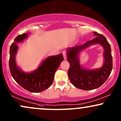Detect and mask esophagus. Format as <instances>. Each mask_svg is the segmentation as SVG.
<instances>
[{
    "label": "esophagus",
    "mask_w": 121,
    "mask_h": 121,
    "mask_svg": "<svg viewBox=\"0 0 121 121\" xmlns=\"http://www.w3.org/2000/svg\"><path fill=\"white\" fill-rule=\"evenodd\" d=\"M62 54H63L64 59H66V52L65 51H62Z\"/></svg>",
    "instance_id": "esophagus-1"
}]
</instances>
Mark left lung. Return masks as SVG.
Here are the masks:
<instances>
[{
	"label": "left lung",
	"mask_w": 121,
	"mask_h": 121,
	"mask_svg": "<svg viewBox=\"0 0 121 121\" xmlns=\"http://www.w3.org/2000/svg\"><path fill=\"white\" fill-rule=\"evenodd\" d=\"M96 38L87 41L81 45L69 48L67 51V60L70 67L68 76L71 82L77 88L83 90H91L99 88L105 82L112 70V56L110 44L104 35L94 32ZM93 43H100L104 48L105 62L99 69L88 70L81 67L78 54L80 51Z\"/></svg>",
	"instance_id": "left-lung-1"
}]
</instances>
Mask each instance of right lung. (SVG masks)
Returning a JSON list of instances; mask_svg holds the SVG:
<instances>
[{
	"mask_svg": "<svg viewBox=\"0 0 121 121\" xmlns=\"http://www.w3.org/2000/svg\"><path fill=\"white\" fill-rule=\"evenodd\" d=\"M27 37L25 33L14 39L10 48L9 69L12 77L18 84L30 92H40L52 85L54 74L61 62L64 60L62 54L48 57L34 72L26 73L21 71L15 64V55L17 50V43Z\"/></svg>",
	"mask_w": 121,
	"mask_h": 121,
	"instance_id": "1",
	"label": "right lung"
}]
</instances>
